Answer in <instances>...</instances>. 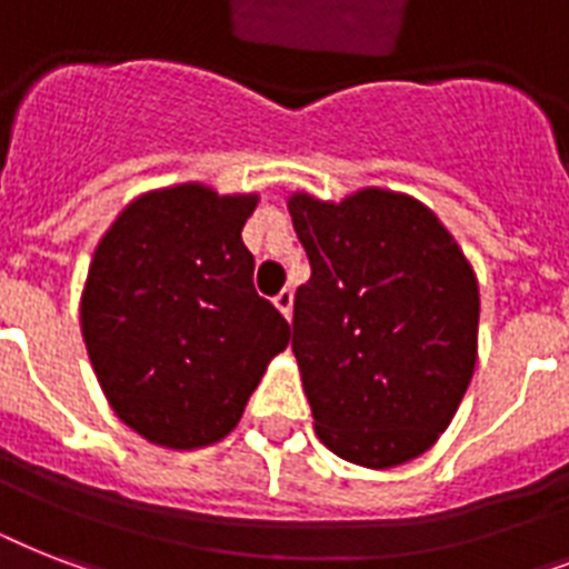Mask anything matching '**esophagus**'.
<instances>
[{"label":"esophagus","mask_w":569,"mask_h":569,"mask_svg":"<svg viewBox=\"0 0 569 569\" xmlns=\"http://www.w3.org/2000/svg\"><path fill=\"white\" fill-rule=\"evenodd\" d=\"M292 303H295V292H292V289H283V292H277L274 307L280 312H283L286 319H292Z\"/></svg>","instance_id":"obj_1"}]
</instances>
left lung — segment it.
Instances as JSON below:
<instances>
[{
  "mask_svg": "<svg viewBox=\"0 0 569 569\" xmlns=\"http://www.w3.org/2000/svg\"><path fill=\"white\" fill-rule=\"evenodd\" d=\"M289 212L312 271L295 292L292 351L316 433L351 463L398 467L431 449L467 392L476 274L413 197L295 194Z\"/></svg>",
  "mask_w": 569,
  "mask_h": 569,
  "instance_id": "obj_1",
  "label": "left lung"
}]
</instances>
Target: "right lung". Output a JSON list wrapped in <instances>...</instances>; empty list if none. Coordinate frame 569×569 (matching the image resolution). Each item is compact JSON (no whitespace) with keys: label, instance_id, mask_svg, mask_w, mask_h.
Segmentation results:
<instances>
[{"label":"right lung","instance_id":"1","mask_svg":"<svg viewBox=\"0 0 569 569\" xmlns=\"http://www.w3.org/2000/svg\"><path fill=\"white\" fill-rule=\"evenodd\" d=\"M257 197L203 186L147 194L102 236L82 295V337L123 422L168 449L236 428L289 321L253 289L241 227Z\"/></svg>","mask_w":569,"mask_h":569}]
</instances>
